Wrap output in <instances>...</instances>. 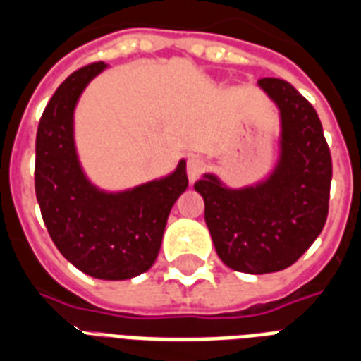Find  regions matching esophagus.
Listing matches in <instances>:
<instances>
[{
    "label": "esophagus",
    "instance_id": "esophagus-1",
    "mask_svg": "<svg viewBox=\"0 0 361 361\" xmlns=\"http://www.w3.org/2000/svg\"><path fill=\"white\" fill-rule=\"evenodd\" d=\"M207 170V162H204L203 158L193 157L188 160V178L189 181H197L201 178V173Z\"/></svg>",
    "mask_w": 361,
    "mask_h": 361
}]
</instances>
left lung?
I'll use <instances>...</instances> for the list:
<instances>
[{
	"mask_svg": "<svg viewBox=\"0 0 361 361\" xmlns=\"http://www.w3.org/2000/svg\"><path fill=\"white\" fill-rule=\"evenodd\" d=\"M280 114L279 160L255 185L234 189L204 173L195 191L222 263L238 272L267 274L294 265L329 214L333 162L315 108L290 82L261 79Z\"/></svg>",
	"mask_w": 361,
	"mask_h": 361,
	"instance_id": "1",
	"label": "left lung"
}]
</instances>
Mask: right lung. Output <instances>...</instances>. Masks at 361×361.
<instances>
[{
	"label": "right lung",
	"instance_id": "1",
	"mask_svg": "<svg viewBox=\"0 0 361 361\" xmlns=\"http://www.w3.org/2000/svg\"><path fill=\"white\" fill-rule=\"evenodd\" d=\"M106 63H90L61 82L36 133L35 188L44 224L63 257L89 276L127 280L149 271L168 214L188 189L185 160L160 180L104 191L82 172L75 147V106Z\"/></svg>",
	"mask_w": 361,
	"mask_h": 361
}]
</instances>
